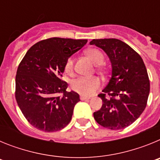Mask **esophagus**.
Listing matches in <instances>:
<instances>
[{"instance_id":"esophagus-1","label":"esophagus","mask_w":160,"mask_h":160,"mask_svg":"<svg viewBox=\"0 0 160 160\" xmlns=\"http://www.w3.org/2000/svg\"><path fill=\"white\" fill-rule=\"evenodd\" d=\"M80 98H81V100H82V101H86V100H89L90 98V97H86V96H82V95L81 97H80Z\"/></svg>"}]
</instances>
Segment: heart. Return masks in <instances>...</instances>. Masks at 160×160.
I'll return each mask as SVG.
<instances>
[{"instance_id": "obj_1", "label": "heart", "mask_w": 160, "mask_h": 160, "mask_svg": "<svg viewBox=\"0 0 160 160\" xmlns=\"http://www.w3.org/2000/svg\"><path fill=\"white\" fill-rule=\"evenodd\" d=\"M86 54L90 58L94 64L97 65L98 70H104L102 63L105 60L104 54L99 49H89L86 51ZM64 70L68 74L73 73V59L72 57L67 58L64 65ZM101 82L97 77H81L73 80L71 82V88L73 91L82 94V96L92 95L98 88H99Z\"/></svg>"}]
</instances>
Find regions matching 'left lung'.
I'll return each mask as SVG.
<instances>
[{"mask_svg":"<svg viewBox=\"0 0 160 160\" xmlns=\"http://www.w3.org/2000/svg\"><path fill=\"white\" fill-rule=\"evenodd\" d=\"M90 44L102 49L112 66L111 79L103 93L98 94L103 103L94 113V119L103 128L124 129L146 108L150 92L146 66L140 55L118 39H94Z\"/></svg>","mask_w":160,"mask_h":160,"instance_id":"1","label":"left lung"}]
</instances>
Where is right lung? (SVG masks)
Listing matches in <instances>:
<instances>
[{"mask_svg": "<svg viewBox=\"0 0 160 160\" xmlns=\"http://www.w3.org/2000/svg\"><path fill=\"white\" fill-rule=\"evenodd\" d=\"M87 42L86 39L48 38L31 46L20 62L15 98L25 118L37 129L54 132L70 122L80 98L74 91H66L68 84L62 77L67 58Z\"/></svg>", "mask_w": 160, "mask_h": 160, "instance_id": "add662e5", "label": "right lung"}]
</instances>
